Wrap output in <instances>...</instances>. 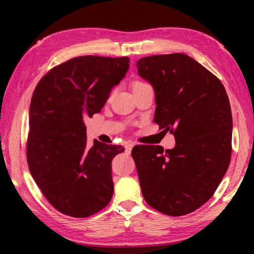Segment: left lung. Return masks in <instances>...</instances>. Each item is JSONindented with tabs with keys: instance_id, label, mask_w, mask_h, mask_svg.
Segmentation results:
<instances>
[{
	"instance_id": "left-lung-1",
	"label": "left lung",
	"mask_w": 254,
	"mask_h": 254,
	"mask_svg": "<svg viewBox=\"0 0 254 254\" xmlns=\"http://www.w3.org/2000/svg\"><path fill=\"white\" fill-rule=\"evenodd\" d=\"M127 57L81 56L44 76L30 104L28 163L34 182L60 213L88 217L113 196L119 148L86 139L84 117L100 113L128 70Z\"/></svg>"
}]
</instances>
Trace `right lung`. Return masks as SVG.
Returning a JSON list of instances; mask_svg holds the SVG:
<instances>
[{
    "instance_id": "obj_1",
    "label": "right lung",
    "mask_w": 254,
    "mask_h": 254,
    "mask_svg": "<svg viewBox=\"0 0 254 254\" xmlns=\"http://www.w3.org/2000/svg\"><path fill=\"white\" fill-rule=\"evenodd\" d=\"M156 94L154 122L174 128L176 145L132 156L142 195L152 208L183 216L205 204L229 168L232 114L221 81L185 54L137 60ZM171 128V130H173Z\"/></svg>"
}]
</instances>
